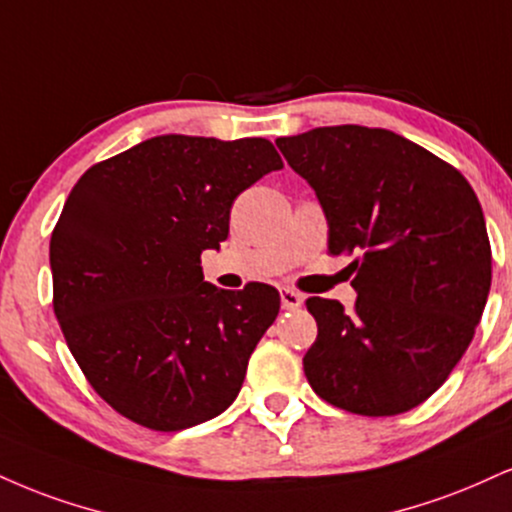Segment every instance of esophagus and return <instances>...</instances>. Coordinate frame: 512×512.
Wrapping results in <instances>:
<instances>
[{"label": "esophagus", "instance_id": "obj_1", "mask_svg": "<svg viewBox=\"0 0 512 512\" xmlns=\"http://www.w3.org/2000/svg\"><path fill=\"white\" fill-rule=\"evenodd\" d=\"M303 305V295L293 288H281V307L283 310H298Z\"/></svg>", "mask_w": 512, "mask_h": 512}]
</instances>
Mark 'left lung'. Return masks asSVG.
<instances>
[{"instance_id":"8db88e82","label":"left lung","mask_w":512,"mask_h":512,"mask_svg":"<svg viewBox=\"0 0 512 512\" xmlns=\"http://www.w3.org/2000/svg\"><path fill=\"white\" fill-rule=\"evenodd\" d=\"M276 147L315 190L357 300L307 298L303 357L319 398L367 417L408 412L470 346L491 288L482 205L451 164L386 128L324 126Z\"/></svg>"}]
</instances>
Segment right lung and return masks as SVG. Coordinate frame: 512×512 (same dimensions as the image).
<instances>
[{
  "mask_svg": "<svg viewBox=\"0 0 512 512\" xmlns=\"http://www.w3.org/2000/svg\"><path fill=\"white\" fill-rule=\"evenodd\" d=\"M283 166L264 138L157 135L90 166L49 240L54 315L90 386L128 420L181 432L236 400L279 291L205 281L233 200Z\"/></svg>",
  "mask_w": 512,
  "mask_h": 512,
  "instance_id": "obj_1",
  "label": "right lung"
}]
</instances>
